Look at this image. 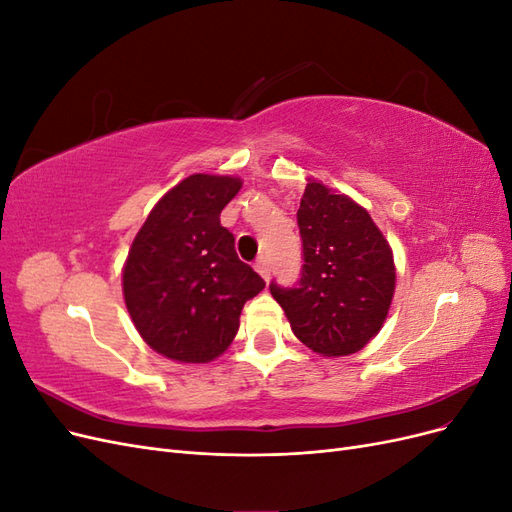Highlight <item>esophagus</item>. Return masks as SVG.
<instances>
[{
  "mask_svg": "<svg viewBox=\"0 0 512 512\" xmlns=\"http://www.w3.org/2000/svg\"><path fill=\"white\" fill-rule=\"evenodd\" d=\"M254 269L262 275V280L265 282H269V275H271V267H269V260H267V256H260L258 260H256V265H254Z\"/></svg>",
  "mask_w": 512,
  "mask_h": 512,
  "instance_id": "esophagus-1",
  "label": "esophagus"
}]
</instances>
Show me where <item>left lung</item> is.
<instances>
[{
	"instance_id": "obj_1",
	"label": "left lung",
	"mask_w": 512,
	"mask_h": 512,
	"mask_svg": "<svg viewBox=\"0 0 512 512\" xmlns=\"http://www.w3.org/2000/svg\"><path fill=\"white\" fill-rule=\"evenodd\" d=\"M303 241L301 280L269 286L292 333L322 356H348L376 337L395 292L389 241L367 209L309 179L297 211Z\"/></svg>"
}]
</instances>
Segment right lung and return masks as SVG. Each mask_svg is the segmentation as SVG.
<instances>
[{"mask_svg":"<svg viewBox=\"0 0 512 512\" xmlns=\"http://www.w3.org/2000/svg\"><path fill=\"white\" fill-rule=\"evenodd\" d=\"M241 185L239 177L190 175L158 200L132 241L123 299L136 331L166 359H218L239 331L245 301L265 288L220 224Z\"/></svg>","mask_w":512,"mask_h":512,"instance_id":"1","label":"right lung"}]
</instances>
